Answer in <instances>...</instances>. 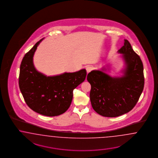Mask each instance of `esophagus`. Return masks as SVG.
Listing matches in <instances>:
<instances>
[{"label":"esophagus","mask_w":158,"mask_h":158,"mask_svg":"<svg viewBox=\"0 0 158 158\" xmlns=\"http://www.w3.org/2000/svg\"><path fill=\"white\" fill-rule=\"evenodd\" d=\"M86 72H87V73H89L91 70H92V68L91 67V66H87L86 68Z\"/></svg>","instance_id":"34e87169"}]
</instances>
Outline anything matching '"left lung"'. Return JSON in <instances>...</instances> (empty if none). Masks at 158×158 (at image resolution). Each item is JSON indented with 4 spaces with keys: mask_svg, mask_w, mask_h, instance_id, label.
Segmentation results:
<instances>
[{
    "mask_svg": "<svg viewBox=\"0 0 158 158\" xmlns=\"http://www.w3.org/2000/svg\"><path fill=\"white\" fill-rule=\"evenodd\" d=\"M124 61L120 76H111L109 68L93 70L87 80L91 85L90 99L95 112L105 117H117L131 111L144 87L143 66L140 57L126 39L118 51Z\"/></svg>",
    "mask_w": 158,
    "mask_h": 158,
    "instance_id": "obj_1",
    "label": "left lung"
}]
</instances>
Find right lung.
<instances>
[{
  "mask_svg": "<svg viewBox=\"0 0 158 158\" xmlns=\"http://www.w3.org/2000/svg\"><path fill=\"white\" fill-rule=\"evenodd\" d=\"M44 39L35 44L22 59L19 88L26 104L33 111L46 116H56L68 109L73 90L85 81L87 73L85 69L55 76H48L39 72L34 66L33 56Z\"/></svg>",
  "mask_w": 158,
  "mask_h": 158,
  "instance_id": "add662e5",
  "label": "right lung"
}]
</instances>
